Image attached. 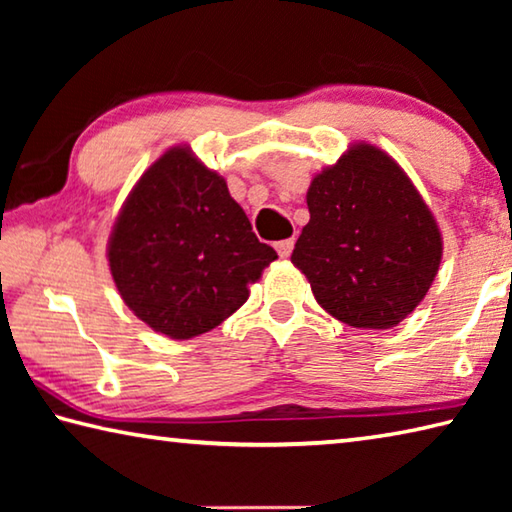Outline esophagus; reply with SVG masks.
I'll return each instance as SVG.
<instances>
[{"label": "esophagus", "mask_w": 512, "mask_h": 512, "mask_svg": "<svg viewBox=\"0 0 512 512\" xmlns=\"http://www.w3.org/2000/svg\"><path fill=\"white\" fill-rule=\"evenodd\" d=\"M293 246H296V241H293V237L291 239H282V241H277V244H275L280 257H289L293 253Z\"/></svg>", "instance_id": "1"}]
</instances>
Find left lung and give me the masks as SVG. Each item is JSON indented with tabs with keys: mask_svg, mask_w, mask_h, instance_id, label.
I'll return each instance as SVG.
<instances>
[{
	"mask_svg": "<svg viewBox=\"0 0 512 512\" xmlns=\"http://www.w3.org/2000/svg\"><path fill=\"white\" fill-rule=\"evenodd\" d=\"M309 223L291 262L327 314L363 329H388L427 296L443 235L411 178L391 155L359 142L314 176Z\"/></svg>",
	"mask_w": 512,
	"mask_h": 512,
	"instance_id": "8db88e82",
	"label": "left lung"
}]
</instances>
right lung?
<instances>
[{
    "label": "right lung",
    "instance_id": "add662e5",
    "mask_svg": "<svg viewBox=\"0 0 512 512\" xmlns=\"http://www.w3.org/2000/svg\"><path fill=\"white\" fill-rule=\"evenodd\" d=\"M275 259L225 180L187 146H173L142 173L108 241L121 300L178 341L235 314Z\"/></svg>",
    "mask_w": 512,
    "mask_h": 512
}]
</instances>
